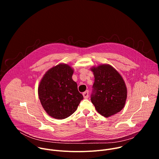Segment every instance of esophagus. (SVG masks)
I'll return each instance as SVG.
<instances>
[{"label": "esophagus", "mask_w": 159, "mask_h": 159, "mask_svg": "<svg viewBox=\"0 0 159 159\" xmlns=\"http://www.w3.org/2000/svg\"><path fill=\"white\" fill-rule=\"evenodd\" d=\"M83 96L85 99H87L89 98V91H88V90H87V91H85L83 93Z\"/></svg>", "instance_id": "1"}]
</instances>
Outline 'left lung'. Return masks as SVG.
I'll return each instance as SVG.
<instances>
[{
	"instance_id": "left-lung-1",
	"label": "left lung",
	"mask_w": 159,
	"mask_h": 159,
	"mask_svg": "<svg viewBox=\"0 0 159 159\" xmlns=\"http://www.w3.org/2000/svg\"><path fill=\"white\" fill-rule=\"evenodd\" d=\"M94 83L90 101L97 111L109 117L120 112L124 107L127 89L121 75L109 65L91 68Z\"/></svg>"
}]
</instances>
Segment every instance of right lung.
Masks as SVG:
<instances>
[{
	"label": "right lung",
	"mask_w": 159,
	"mask_h": 159,
	"mask_svg": "<svg viewBox=\"0 0 159 159\" xmlns=\"http://www.w3.org/2000/svg\"><path fill=\"white\" fill-rule=\"evenodd\" d=\"M74 70L66 64H59L44 74L38 87V96L44 109L56 119L72 115L84 99L72 79Z\"/></svg>",
	"instance_id": "obj_1"
}]
</instances>
